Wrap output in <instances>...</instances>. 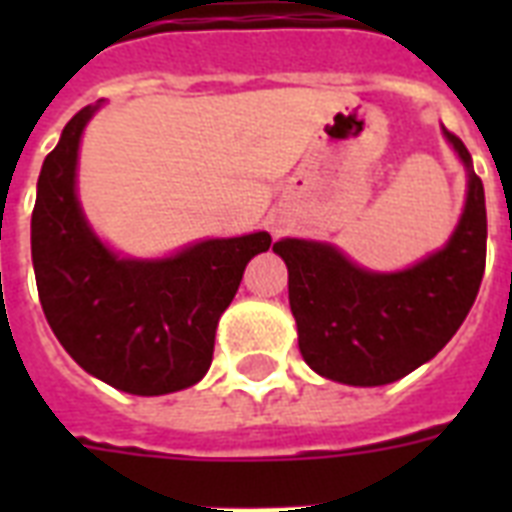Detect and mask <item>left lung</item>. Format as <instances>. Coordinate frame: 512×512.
Segmentation results:
<instances>
[{"label": "left lung", "mask_w": 512, "mask_h": 512, "mask_svg": "<svg viewBox=\"0 0 512 512\" xmlns=\"http://www.w3.org/2000/svg\"><path fill=\"white\" fill-rule=\"evenodd\" d=\"M444 135L468 167V201L441 252L409 271L369 273L329 244H273L289 268L300 353L321 377L364 388L401 380L452 340L476 303L486 268L484 183L465 143Z\"/></svg>", "instance_id": "left-lung-1"}]
</instances>
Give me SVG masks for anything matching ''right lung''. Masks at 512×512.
Instances as JSON below:
<instances>
[{
  "instance_id": "right-lung-1",
  "label": "right lung",
  "mask_w": 512,
  "mask_h": 512,
  "mask_svg": "<svg viewBox=\"0 0 512 512\" xmlns=\"http://www.w3.org/2000/svg\"><path fill=\"white\" fill-rule=\"evenodd\" d=\"M95 111L84 106L63 127L36 183L31 257L42 311L84 372L135 396L175 393L207 374L217 321L271 236L209 239L167 260H119L76 201L79 138Z\"/></svg>"
}]
</instances>
